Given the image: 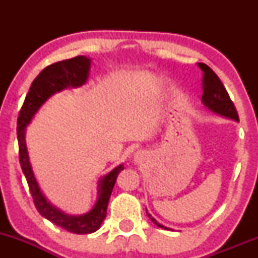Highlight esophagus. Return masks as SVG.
<instances>
[{
  "label": "esophagus",
  "mask_w": 258,
  "mask_h": 258,
  "mask_svg": "<svg viewBox=\"0 0 258 258\" xmlns=\"http://www.w3.org/2000/svg\"><path fill=\"white\" fill-rule=\"evenodd\" d=\"M142 158H143V156H142V154L141 153H137L135 155V161H137V162H141L142 161Z\"/></svg>",
  "instance_id": "1"
}]
</instances>
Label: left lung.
Returning <instances> with one entry per match:
<instances>
[{
    "label": "left lung",
    "mask_w": 258,
    "mask_h": 258,
    "mask_svg": "<svg viewBox=\"0 0 258 258\" xmlns=\"http://www.w3.org/2000/svg\"><path fill=\"white\" fill-rule=\"evenodd\" d=\"M198 67L200 68L201 73H203V97H201V100H203L204 105L216 114L239 121L238 111H236L234 103L230 99L229 94H228L226 87L222 84L220 78L216 75V73L209 65L198 63ZM147 215L156 226L167 229L166 227L158 223V221L153 218L152 215L148 214V211Z\"/></svg>",
    "instance_id": "obj_1"
}]
</instances>
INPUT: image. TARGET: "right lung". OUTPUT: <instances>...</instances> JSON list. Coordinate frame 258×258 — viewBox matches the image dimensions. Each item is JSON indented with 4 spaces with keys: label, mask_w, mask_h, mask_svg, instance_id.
Segmentation results:
<instances>
[{
    "label": "right lung",
    "mask_w": 258,
    "mask_h": 258,
    "mask_svg": "<svg viewBox=\"0 0 258 258\" xmlns=\"http://www.w3.org/2000/svg\"><path fill=\"white\" fill-rule=\"evenodd\" d=\"M90 64L91 60L87 57L78 55L75 58L57 61L44 68L42 72L38 74L37 78L32 81L17 121L20 166H22L23 173L25 174L26 182H28L37 211L55 226L64 228L68 232L75 234H90L96 232L100 227L102 222L106 217V209H108L109 199L116 182L117 174L121 170H123V166L119 165L99 180L98 199L90 212L82 216H68L51 205L38 188L34 172L31 170V165L29 162L25 144V128L40 109V106L52 94L67 87H80L84 85L88 78Z\"/></svg>",
    "instance_id": "obj_1"
}]
</instances>
